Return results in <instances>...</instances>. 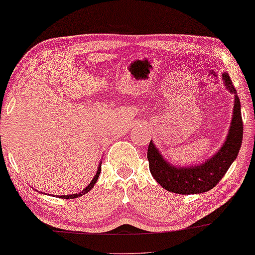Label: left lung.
I'll use <instances>...</instances> for the list:
<instances>
[{"instance_id": "8db88e82", "label": "left lung", "mask_w": 255, "mask_h": 255, "mask_svg": "<svg viewBox=\"0 0 255 255\" xmlns=\"http://www.w3.org/2000/svg\"><path fill=\"white\" fill-rule=\"evenodd\" d=\"M223 80L226 88L235 96L234 114L231 126L226 140L220 150L212 158L207 159L202 164L194 167H174L167 162L157 150V147L150 141L147 147L149 168L155 180L167 191L180 195L201 194L209 191L222 180L225 173L230 168L231 163L239 155L243 138V122L241 116V104L237 97L230 76L223 74Z\"/></svg>"}]
</instances>
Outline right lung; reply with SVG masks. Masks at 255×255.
Returning a JSON list of instances; mask_svg holds the SVG:
<instances>
[{"mask_svg": "<svg viewBox=\"0 0 255 255\" xmlns=\"http://www.w3.org/2000/svg\"><path fill=\"white\" fill-rule=\"evenodd\" d=\"M100 170H102V163H100V164H99V167H98V170H97L96 177H94L93 179H92V181H91V183H89V185L87 186L85 190H82V191H81L80 194H74V195H61V196H58V197H59V198H66V200H70V198H76V197H80V196L85 195V194H87V192H88V191H91L92 187L94 186V184L97 183L98 178H99Z\"/></svg>", "mask_w": 255, "mask_h": 255, "instance_id": "1", "label": "right lung"}]
</instances>
